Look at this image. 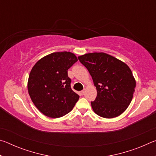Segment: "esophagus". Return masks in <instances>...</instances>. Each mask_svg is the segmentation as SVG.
Returning <instances> with one entry per match:
<instances>
[{"label":"esophagus","instance_id":"obj_1","mask_svg":"<svg viewBox=\"0 0 156 156\" xmlns=\"http://www.w3.org/2000/svg\"><path fill=\"white\" fill-rule=\"evenodd\" d=\"M84 92H85V91H84V90L81 91H80V94H81V95H84Z\"/></svg>","mask_w":156,"mask_h":156}]
</instances>
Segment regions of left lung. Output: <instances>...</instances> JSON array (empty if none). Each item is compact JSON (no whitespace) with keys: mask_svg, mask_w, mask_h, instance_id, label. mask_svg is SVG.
I'll list each match as a JSON object with an SVG mask.
<instances>
[{"mask_svg":"<svg viewBox=\"0 0 156 156\" xmlns=\"http://www.w3.org/2000/svg\"><path fill=\"white\" fill-rule=\"evenodd\" d=\"M78 58L96 87L97 97L91 102L94 112L105 118L122 114L130 105L136 88V80L128 65L103 52Z\"/></svg>","mask_w":156,"mask_h":156,"instance_id":"8db88e82","label":"left lung"}]
</instances>
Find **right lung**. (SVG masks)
Returning <instances> with one entry per match:
<instances>
[{
	"label": "right lung",
	"mask_w": 156,
	"mask_h": 156,
	"mask_svg": "<svg viewBox=\"0 0 156 156\" xmlns=\"http://www.w3.org/2000/svg\"><path fill=\"white\" fill-rule=\"evenodd\" d=\"M77 61L73 53L54 52L42 58L31 69L28 92L34 105L44 115L62 117L75 106L79 96L71 88L67 70Z\"/></svg>",
	"instance_id": "add662e5"
}]
</instances>
